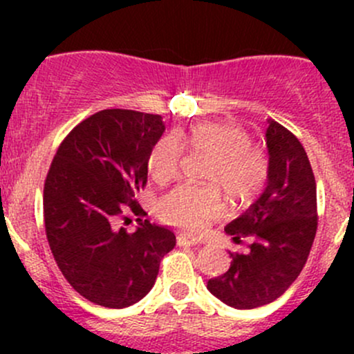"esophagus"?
Segmentation results:
<instances>
[{
    "mask_svg": "<svg viewBox=\"0 0 354 354\" xmlns=\"http://www.w3.org/2000/svg\"><path fill=\"white\" fill-rule=\"evenodd\" d=\"M176 243L180 246H197V241L190 240V238L183 236V234H180V236L176 238Z\"/></svg>",
    "mask_w": 354,
    "mask_h": 354,
    "instance_id": "esophagus-1",
    "label": "esophagus"
}]
</instances>
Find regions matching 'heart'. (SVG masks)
<instances>
[{
	"label": "heart",
	"instance_id": "1",
	"mask_svg": "<svg viewBox=\"0 0 354 354\" xmlns=\"http://www.w3.org/2000/svg\"><path fill=\"white\" fill-rule=\"evenodd\" d=\"M183 145L209 154L203 180L212 187H183L171 192L159 205L164 223L190 234H200L223 212L219 190L234 203L252 202L267 185L269 157L252 145L243 127L226 121H202L176 135H164L149 154V171L156 183L167 185L180 173Z\"/></svg>",
	"mask_w": 354,
	"mask_h": 354
}]
</instances>
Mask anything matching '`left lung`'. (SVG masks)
<instances>
[{"instance_id":"1","label":"left lung","mask_w":354,"mask_h":354,"mask_svg":"<svg viewBox=\"0 0 354 354\" xmlns=\"http://www.w3.org/2000/svg\"><path fill=\"white\" fill-rule=\"evenodd\" d=\"M266 145L270 173L262 195L224 231L248 250L231 253V267L209 279L207 289L238 310H252L279 298L301 272L317 233V185L298 138L267 120Z\"/></svg>"}]
</instances>
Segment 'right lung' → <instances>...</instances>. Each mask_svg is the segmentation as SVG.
Returning <instances> with one entry per match:
<instances>
[{
    "instance_id": "right-lung-1",
    "label": "right lung",
    "mask_w": 354,
    "mask_h": 354,
    "mask_svg": "<svg viewBox=\"0 0 354 354\" xmlns=\"http://www.w3.org/2000/svg\"><path fill=\"white\" fill-rule=\"evenodd\" d=\"M159 114L104 109L68 133L44 185V224L53 257L88 301L124 308L156 284L160 259L176 245L166 226L142 221L135 233L114 227L147 183L149 154L160 137Z\"/></svg>"
}]
</instances>
